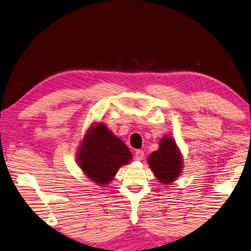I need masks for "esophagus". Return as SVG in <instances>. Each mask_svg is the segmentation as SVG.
I'll return each mask as SVG.
<instances>
[{
	"label": "esophagus",
	"instance_id": "obj_1",
	"mask_svg": "<svg viewBox=\"0 0 251 251\" xmlns=\"http://www.w3.org/2000/svg\"><path fill=\"white\" fill-rule=\"evenodd\" d=\"M144 151H135V159L136 160H143L144 158Z\"/></svg>",
	"mask_w": 251,
	"mask_h": 251
}]
</instances>
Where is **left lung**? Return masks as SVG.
Returning a JSON list of instances; mask_svg holds the SVG:
<instances>
[{"mask_svg":"<svg viewBox=\"0 0 251 251\" xmlns=\"http://www.w3.org/2000/svg\"><path fill=\"white\" fill-rule=\"evenodd\" d=\"M151 172L160 184L171 185L182 172V155L176 142L169 136H164L159 148L147 158Z\"/></svg>","mask_w":251,"mask_h":251,"instance_id":"8db88e82","label":"left lung"}]
</instances>
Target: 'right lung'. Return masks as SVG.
I'll list each match as a JSON object with an SVG mask.
<instances>
[{
  "label": "right lung",
  "mask_w": 251,
  "mask_h": 251,
  "mask_svg": "<svg viewBox=\"0 0 251 251\" xmlns=\"http://www.w3.org/2000/svg\"><path fill=\"white\" fill-rule=\"evenodd\" d=\"M122 139L116 137L103 123L92 125L78 147L76 160L84 175L99 186L108 185L123 165L131 160Z\"/></svg>",
  "instance_id": "right-lung-1"
}]
</instances>
